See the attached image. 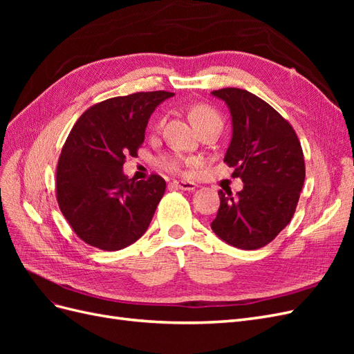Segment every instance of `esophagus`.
Listing matches in <instances>:
<instances>
[{
  "mask_svg": "<svg viewBox=\"0 0 354 354\" xmlns=\"http://www.w3.org/2000/svg\"><path fill=\"white\" fill-rule=\"evenodd\" d=\"M173 186L178 187L180 190H187V192H192L198 187L195 183H192V181H180V180H174Z\"/></svg>",
  "mask_w": 354,
  "mask_h": 354,
  "instance_id": "34e87169",
  "label": "esophagus"
}]
</instances>
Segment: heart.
<instances>
[{
    "label": "heart",
    "mask_w": 354,
    "mask_h": 354,
    "mask_svg": "<svg viewBox=\"0 0 354 354\" xmlns=\"http://www.w3.org/2000/svg\"><path fill=\"white\" fill-rule=\"evenodd\" d=\"M189 116L194 125L201 130V128L207 127V125H220L221 127V116L220 113L212 108L209 104L205 103H198L195 106H192L189 111ZM164 125V120H160L158 127L160 128ZM194 164V160L180 156V155H164L159 158V165L162 167L167 171H171L174 174H183L186 173V169Z\"/></svg>",
    "instance_id": "b5f03b06"
}]
</instances>
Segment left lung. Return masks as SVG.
<instances>
[{"label": "left lung", "mask_w": 354, "mask_h": 354, "mask_svg": "<svg viewBox=\"0 0 354 354\" xmlns=\"http://www.w3.org/2000/svg\"><path fill=\"white\" fill-rule=\"evenodd\" d=\"M227 103L233 134L224 162L243 181L236 195L220 190L211 229L239 250L270 243L291 221L306 178L301 143L292 125L269 103L241 88L214 90Z\"/></svg>", "instance_id": "obj_1"}]
</instances>
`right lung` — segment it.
Returning a JSON list of instances; mask_svg holds the SVG:
<instances>
[{
  "instance_id": "1",
  "label": "right lung",
  "mask_w": 354,
  "mask_h": 354,
  "mask_svg": "<svg viewBox=\"0 0 354 354\" xmlns=\"http://www.w3.org/2000/svg\"><path fill=\"white\" fill-rule=\"evenodd\" d=\"M173 95L160 90L103 100L72 127L57 162L56 198L85 243L118 251L147 230L167 183L158 174L128 178L122 165L128 155L137 156L151 113Z\"/></svg>"
}]
</instances>
